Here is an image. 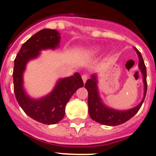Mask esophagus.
<instances>
[{"label": "esophagus", "instance_id": "esophagus-1", "mask_svg": "<svg viewBox=\"0 0 156 156\" xmlns=\"http://www.w3.org/2000/svg\"><path fill=\"white\" fill-rule=\"evenodd\" d=\"M82 79H83V83H86V81L88 79V76L86 75V74H83V75L82 76Z\"/></svg>", "mask_w": 156, "mask_h": 156}]
</instances>
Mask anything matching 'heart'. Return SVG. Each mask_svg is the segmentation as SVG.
<instances>
[{"label": "heart", "mask_w": 156, "mask_h": 156, "mask_svg": "<svg viewBox=\"0 0 156 156\" xmlns=\"http://www.w3.org/2000/svg\"><path fill=\"white\" fill-rule=\"evenodd\" d=\"M92 51H94V52H96V51H98V48H94V49H93V50H92Z\"/></svg>", "instance_id": "obj_1"}]
</instances>
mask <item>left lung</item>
Listing matches in <instances>:
<instances>
[{"label": "left lung", "mask_w": 156, "mask_h": 156, "mask_svg": "<svg viewBox=\"0 0 156 156\" xmlns=\"http://www.w3.org/2000/svg\"><path fill=\"white\" fill-rule=\"evenodd\" d=\"M138 56V67L143 76L144 83V97L142 101L133 108L127 110H117L106 106L103 103L99 95L98 88V75L93 74L90 79L87 80L85 87L88 91V111L90 118L93 120L106 126H117L126 122L139 111L144 102L147 92V72L144 60L140 52L136 48H133Z\"/></svg>", "instance_id": "8db88e82"}]
</instances>
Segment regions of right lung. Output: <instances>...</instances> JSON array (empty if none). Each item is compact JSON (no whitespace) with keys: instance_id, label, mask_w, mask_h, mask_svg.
<instances>
[{"instance_id":"add662e5","label":"right lung","mask_w":156,"mask_h":156,"mask_svg":"<svg viewBox=\"0 0 156 156\" xmlns=\"http://www.w3.org/2000/svg\"><path fill=\"white\" fill-rule=\"evenodd\" d=\"M60 39L61 36L57 30H41L22 45L14 63V92L16 100L27 115L44 124H55L62 120L70 98L83 86L80 75L76 73L69 77L59 79L51 92L41 98H33L25 90L23 73L28 62L37 58L41 51L58 48Z\"/></svg>"}]
</instances>
